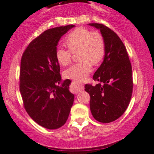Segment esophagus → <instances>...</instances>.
<instances>
[{
    "label": "esophagus",
    "mask_w": 154,
    "mask_h": 154,
    "mask_svg": "<svg viewBox=\"0 0 154 154\" xmlns=\"http://www.w3.org/2000/svg\"><path fill=\"white\" fill-rule=\"evenodd\" d=\"M73 83L75 84V90H76L77 92V91L82 90V89H84V85L82 83H79V82H74Z\"/></svg>",
    "instance_id": "1"
}]
</instances>
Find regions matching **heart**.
I'll use <instances>...</instances> for the list:
<instances>
[{
    "instance_id": "b5f03b06",
    "label": "heart",
    "mask_w": 154,
    "mask_h": 154,
    "mask_svg": "<svg viewBox=\"0 0 154 154\" xmlns=\"http://www.w3.org/2000/svg\"><path fill=\"white\" fill-rule=\"evenodd\" d=\"M65 43L69 49L63 46L56 48V59L60 65L67 66L70 63L72 52L79 50V63L74 64L64 72L67 79L77 81L85 80L91 73V64L97 65L104 55L105 43L100 33L84 28L75 29L65 38Z\"/></svg>"
}]
</instances>
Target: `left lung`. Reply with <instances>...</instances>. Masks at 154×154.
Segmentation results:
<instances>
[{
  "instance_id": "obj_1",
  "label": "left lung",
  "mask_w": 154,
  "mask_h": 154,
  "mask_svg": "<svg viewBox=\"0 0 154 154\" xmlns=\"http://www.w3.org/2000/svg\"><path fill=\"white\" fill-rule=\"evenodd\" d=\"M100 30L105 43L104 57L93 75L95 86L85 85L90 95V110L93 117L102 123L114 122L124 114L133 91L131 65L127 51L114 31L99 23H89Z\"/></svg>"
}]
</instances>
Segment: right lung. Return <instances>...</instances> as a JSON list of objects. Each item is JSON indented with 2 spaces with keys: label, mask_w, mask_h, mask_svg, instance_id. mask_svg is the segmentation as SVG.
Masks as SVG:
<instances>
[{
  "label": "right lung",
  "mask_w": 154,
  "mask_h": 154,
  "mask_svg": "<svg viewBox=\"0 0 154 154\" xmlns=\"http://www.w3.org/2000/svg\"><path fill=\"white\" fill-rule=\"evenodd\" d=\"M74 25L45 30L23 52L20 62V91L27 113L37 124L48 129L67 122L75 95L69 79L62 81L55 51L58 42Z\"/></svg>",
  "instance_id": "1"
}]
</instances>
